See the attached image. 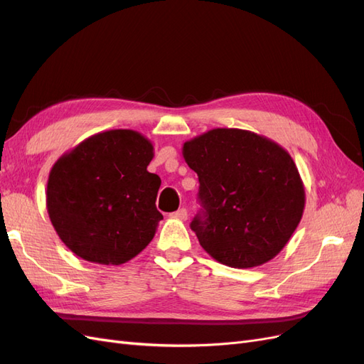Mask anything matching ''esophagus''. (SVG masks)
<instances>
[{
	"label": "esophagus",
	"instance_id": "obj_1",
	"mask_svg": "<svg viewBox=\"0 0 364 364\" xmlns=\"http://www.w3.org/2000/svg\"><path fill=\"white\" fill-rule=\"evenodd\" d=\"M171 217H173V218H178V220H182V222H185V220L188 218V213H186V209L181 208V209H178V211H176V213H173Z\"/></svg>",
	"mask_w": 364,
	"mask_h": 364
}]
</instances>
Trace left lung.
Listing matches in <instances>:
<instances>
[{
    "label": "left lung",
    "instance_id": "1",
    "mask_svg": "<svg viewBox=\"0 0 364 364\" xmlns=\"http://www.w3.org/2000/svg\"><path fill=\"white\" fill-rule=\"evenodd\" d=\"M199 176L203 215L191 229L215 261L252 269L289 243L305 208V188L290 153L255 132L217 127L183 142Z\"/></svg>",
    "mask_w": 364,
    "mask_h": 364
}]
</instances>
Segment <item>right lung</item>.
<instances>
[{"label": "right lung", "mask_w": 364, "mask_h": 364, "mask_svg": "<svg viewBox=\"0 0 364 364\" xmlns=\"http://www.w3.org/2000/svg\"><path fill=\"white\" fill-rule=\"evenodd\" d=\"M151 141L136 130H105L54 162L47 211L59 238L77 257L119 266L144 250L156 234L161 178L147 171Z\"/></svg>", "instance_id": "1"}]
</instances>
